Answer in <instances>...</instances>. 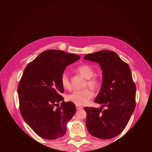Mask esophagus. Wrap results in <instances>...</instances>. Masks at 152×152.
<instances>
[{
	"mask_svg": "<svg viewBox=\"0 0 152 152\" xmlns=\"http://www.w3.org/2000/svg\"><path fill=\"white\" fill-rule=\"evenodd\" d=\"M76 110H81L83 108V107L79 105H76Z\"/></svg>",
	"mask_w": 152,
	"mask_h": 152,
	"instance_id": "34e87169",
	"label": "esophagus"
}]
</instances>
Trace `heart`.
Segmentation results:
<instances>
[{"label": "heart", "mask_w": 152, "mask_h": 152, "mask_svg": "<svg viewBox=\"0 0 152 152\" xmlns=\"http://www.w3.org/2000/svg\"><path fill=\"white\" fill-rule=\"evenodd\" d=\"M76 71L87 79L86 86H89L92 89H97L99 85V80L94 76V69L88 65H81L76 69ZM62 87L65 89L71 88L69 77L66 72L62 73L60 78ZM94 93L92 89L86 88L81 91H75L67 96V100L76 105H85L89 103V100L94 97Z\"/></svg>", "instance_id": "1"}]
</instances>
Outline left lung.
Returning a JSON list of instances; mask_svg holds the SVG:
<instances>
[{
  "mask_svg": "<svg viewBox=\"0 0 152 152\" xmlns=\"http://www.w3.org/2000/svg\"><path fill=\"white\" fill-rule=\"evenodd\" d=\"M84 59L98 63L103 75L100 91L94 100L102 107L84 108L87 129L97 138H113L124 130L135 107L136 86L131 68L113 51L86 54ZM104 106L107 108L102 110Z\"/></svg>",
  "mask_w": 152,
  "mask_h": 152,
  "instance_id": "left-lung-1",
  "label": "left lung"
}]
</instances>
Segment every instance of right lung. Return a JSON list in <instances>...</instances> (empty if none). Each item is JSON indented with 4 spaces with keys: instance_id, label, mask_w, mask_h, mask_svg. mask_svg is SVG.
<instances>
[{
    "instance_id": "add662e5",
    "label": "right lung",
    "mask_w": 152,
    "mask_h": 152,
    "mask_svg": "<svg viewBox=\"0 0 152 152\" xmlns=\"http://www.w3.org/2000/svg\"><path fill=\"white\" fill-rule=\"evenodd\" d=\"M80 56L62 50L42 52L25 68L18 87L20 110L24 120L41 137L57 139L76 112L75 103L65 102L60 78L66 67ZM62 102L57 109L54 107Z\"/></svg>"
}]
</instances>
